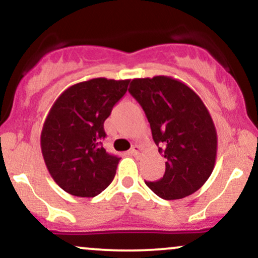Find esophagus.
Segmentation results:
<instances>
[{"instance_id": "esophagus-1", "label": "esophagus", "mask_w": 258, "mask_h": 258, "mask_svg": "<svg viewBox=\"0 0 258 258\" xmlns=\"http://www.w3.org/2000/svg\"><path fill=\"white\" fill-rule=\"evenodd\" d=\"M143 153V149L139 147V145H133L132 149H131V154L135 155V156H137V155H141Z\"/></svg>"}]
</instances>
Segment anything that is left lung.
I'll list each match as a JSON object with an SVG mask.
<instances>
[{
  "label": "left lung",
  "mask_w": 258,
  "mask_h": 258,
  "mask_svg": "<svg viewBox=\"0 0 258 258\" xmlns=\"http://www.w3.org/2000/svg\"><path fill=\"white\" fill-rule=\"evenodd\" d=\"M128 92L144 110L166 159L163 176L145 181L148 187L167 201L200 190L212 174L218 150L215 125L200 96L166 76L133 79Z\"/></svg>",
  "instance_id": "8db88e82"
}]
</instances>
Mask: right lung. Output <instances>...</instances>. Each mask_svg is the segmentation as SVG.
I'll return each mask as SVG.
<instances>
[{"mask_svg": "<svg viewBox=\"0 0 258 258\" xmlns=\"http://www.w3.org/2000/svg\"><path fill=\"white\" fill-rule=\"evenodd\" d=\"M128 83L90 79L70 86L52 104L40 133V148L51 178L68 194L95 197L113 181L120 157L103 148V123Z\"/></svg>", "mask_w": 258, "mask_h": 258, "instance_id": "1", "label": "right lung"}]
</instances>
